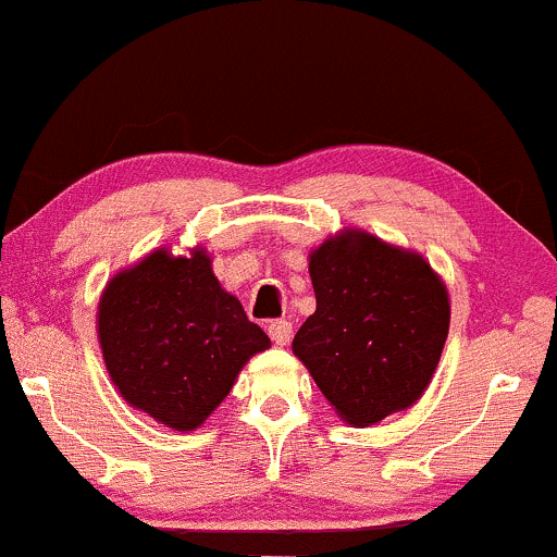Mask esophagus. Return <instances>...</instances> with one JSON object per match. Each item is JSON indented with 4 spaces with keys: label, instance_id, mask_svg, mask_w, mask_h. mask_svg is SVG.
<instances>
[{
    "label": "esophagus",
    "instance_id": "34e87169",
    "mask_svg": "<svg viewBox=\"0 0 557 557\" xmlns=\"http://www.w3.org/2000/svg\"><path fill=\"white\" fill-rule=\"evenodd\" d=\"M269 338H272L277 346L290 344V338H293V325H290L288 320H274L272 325H269Z\"/></svg>",
    "mask_w": 557,
    "mask_h": 557
}]
</instances>
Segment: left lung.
<instances>
[{
  "mask_svg": "<svg viewBox=\"0 0 557 557\" xmlns=\"http://www.w3.org/2000/svg\"><path fill=\"white\" fill-rule=\"evenodd\" d=\"M317 311L293 354L335 412L372 425L420 399L449 333V296L418 253L368 232L330 237L309 259Z\"/></svg>",
  "mask_w": 557,
  "mask_h": 557,
  "instance_id": "1",
  "label": "left lung"
}]
</instances>
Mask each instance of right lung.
Returning <instances> with one entry per match:
<instances>
[{
    "instance_id": "1",
    "label": "right lung",
    "mask_w": 557,
    "mask_h": 557,
    "mask_svg": "<svg viewBox=\"0 0 557 557\" xmlns=\"http://www.w3.org/2000/svg\"><path fill=\"white\" fill-rule=\"evenodd\" d=\"M106 368L132 407L193 431L222 405L237 372L269 348L211 259L156 250L108 283L97 314Z\"/></svg>"
}]
</instances>
